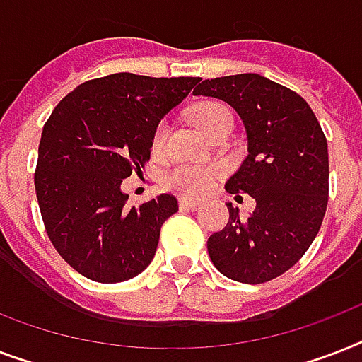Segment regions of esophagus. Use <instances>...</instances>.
I'll list each match as a JSON object with an SVG mask.
<instances>
[{"label": "esophagus", "instance_id": "obj_1", "mask_svg": "<svg viewBox=\"0 0 362 362\" xmlns=\"http://www.w3.org/2000/svg\"><path fill=\"white\" fill-rule=\"evenodd\" d=\"M180 210H187V212H195L199 210L197 201H192V199H180Z\"/></svg>", "mask_w": 362, "mask_h": 362}]
</instances>
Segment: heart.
Returning <instances> with one entry per match:
<instances>
[{"instance_id": "1", "label": "heart", "mask_w": 362, "mask_h": 362, "mask_svg": "<svg viewBox=\"0 0 362 362\" xmlns=\"http://www.w3.org/2000/svg\"><path fill=\"white\" fill-rule=\"evenodd\" d=\"M193 122L204 135H210L220 125L233 122V116L226 105L216 103V101H206L199 105L193 110ZM167 136V124L159 122L156 125L152 135V146L159 148L165 142ZM218 169L206 167V165H178L175 169H170L163 178V184L167 189L184 195V197H201L204 193H209L218 180Z\"/></svg>"}]
</instances>
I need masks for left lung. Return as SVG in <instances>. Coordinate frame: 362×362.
<instances>
[{
    "mask_svg": "<svg viewBox=\"0 0 362 362\" xmlns=\"http://www.w3.org/2000/svg\"><path fill=\"white\" fill-rule=\"evenodd\" d=\"M195 95L226 101L247 133V156L227 180L255 210L210 235L209 255L221 274L242 284L274 280L303 257L320 233L329 201V150L320 122L297 92L255 73L203 81Z\"/></svg>",
    "mask_w": 362,
    "mask_h": 362,
    "instance_id": "obj_1",
    "label": "left lung"
}]
</instances>
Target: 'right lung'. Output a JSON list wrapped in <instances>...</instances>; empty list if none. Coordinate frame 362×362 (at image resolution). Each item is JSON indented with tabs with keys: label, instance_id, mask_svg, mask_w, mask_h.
<instances>
[{
	"label": "right lung",
	"instance_id": "right-lung-1",
	"mask_svg": "<svg viewBox=\"0 0 362 362\" xmlns=\"http://www.w3.org/2000/svg\"><path fill=\"white\" fill-rule=\"evenodd\" d=\"M199 81L115 73L81 84L52 110L39 142L35 193L48 238L82 276L116 284L152 263L178 201L161 193L127 206L122 180L144 167L156 125Z\"/></svg>",
	"mask_w": 362,
	"mask_h": 362
}]
</instances>
